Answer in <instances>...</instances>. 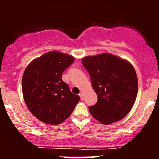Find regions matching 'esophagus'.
Returning a JSON list of instances; mask_svg holds the SVG:
<instances>
[{"label":"esophagus","instance_id":"obj_1","mask_svg":"<svg viewBox=\"0 0 159 159\" xmlns=\"http://www.w3.org/2000/svg\"><path fill=\"white\" fill-rule=\"evenodd\" d=\"M79 96H80V98H81V100H84V93H83L82 91H81V92H80Z\"/></svg>","mask_w":159,"mask_h":159}]
</instances>
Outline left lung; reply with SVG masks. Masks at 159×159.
<instances>
[{
	"instance_id": "8db88e82",
	"label": "left lung",
	"mask_w": 159,
	"mask_h": 159,
	"mask_svg": "<svg viewBox=\"0 0 159 159\" xmlns=\"http://www.w3.org/2000/svg\"><path fill=\"white\" fill-rule=\"evenodd\" d=\"M81 61L98 95L97 103L89 108L91 115L104 125L125 118L138 93V78L132 65L108 53L87 56Z\"/></svg>"
}]
</instances>
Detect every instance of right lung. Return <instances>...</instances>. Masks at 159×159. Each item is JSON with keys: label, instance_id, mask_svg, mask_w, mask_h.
Returning a JSON list of instances; mask_svg holds the SVG:
<instances>
[{"label": "right lung", "instance_id": "add662e5", "mask_svg": "<svg viewBox=\"0 0 159 159\" xmlns=\"http://www.w3.org/2000/svg\"><path fill=\"white\" fill-rule=\"evenodd\" d=\"M75 57L57 51L35 58L22 77V92L28 109L42 122L58 125L70 116L80 97L61 79Z\"/></svg>", "mask_w": 159, "mask_h": 159}]
</instances>
